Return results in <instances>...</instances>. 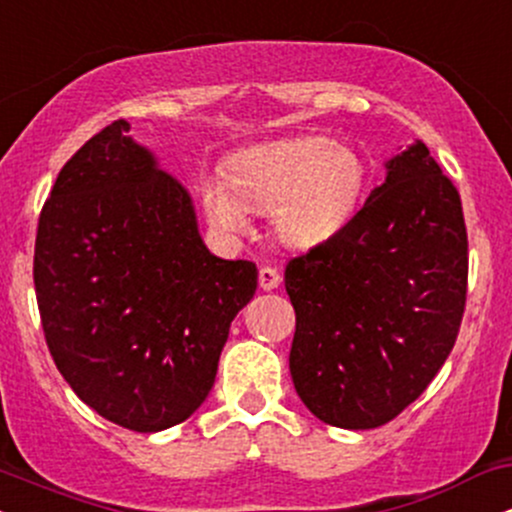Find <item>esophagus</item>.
I'll list each match as a JSON object with an SVG mask.
<instances>
[{
    "mask_svg": "<svg viewBox=\"0 0 512 512\" xmlns=\"http://www.w3.org/2000/svg\"><path fill=\"white\" fill-rule=\"evenodd\" d=\"M281 284V274L276 272L274 267H262L260 269V289L262 291H272Z\"/></svg>",
    "mask_w": 512,
    "mask_h": 512,
    "instance_id": "esophagus-1",
    "label": "esophagus"
}]
</instances>
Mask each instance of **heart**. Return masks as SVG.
I'll use <instances>...</instances> for the list:
<instances>
[{
	"label": "heart",
	"instance_id": "1",
	"mask_svg": "<svg viewBox=\"0 0 512 512\" xmlns=\"http://www.w3.org/2000/svg\"><path fill=\"white\" fill-rule=\"evenodd\" d=\"M363 163L349 146L322 137L267 144L233 156L226 178H209L202 199L214 226L240 233L248 207L274 211V228L289 245L332 238L354 214Z\"/></svg>",
	"mask_w": 512,
	"mask_h": 512
}]
</instances>
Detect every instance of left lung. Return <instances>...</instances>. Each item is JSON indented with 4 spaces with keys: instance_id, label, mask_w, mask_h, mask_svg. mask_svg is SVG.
Wrapping results in <instances>:
<instances>
[{
    "instance_id": "8db88e82",
    "label": "left lung",
    "mask_w": 512,
    "mask_h": 512,
    "mask_svg": "<svg viewBox=\"0 0 512 512\" xmlns=\"http://www.w3.org/2000/svg\"><path fill=\"white\" fill-rule=\"evenodd\" d=\"M467 272L460 192L419 142L332 238L286 264L305 407L351 431L402 414L455 346Z\"/></svg>"
}]
</instances>
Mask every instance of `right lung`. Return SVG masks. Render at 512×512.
Masks as SVG:
<instances>
[{"instance_id":"1","label":"right lung","mask_w":512,"mask_h":512,"mask_svg":"<svg viewBox=\"0 0 512 512\" xmlns=\"http://www.w3.org/2000/svg\"><path fill=\"white\" fill-rule=\"evenodd\" d=\"M115 120L64 163L38 219L45 342L81 402L137 433L178 426L214 385L257 267L204 248L180 182Z\"/></svg>"}]
</instances>
